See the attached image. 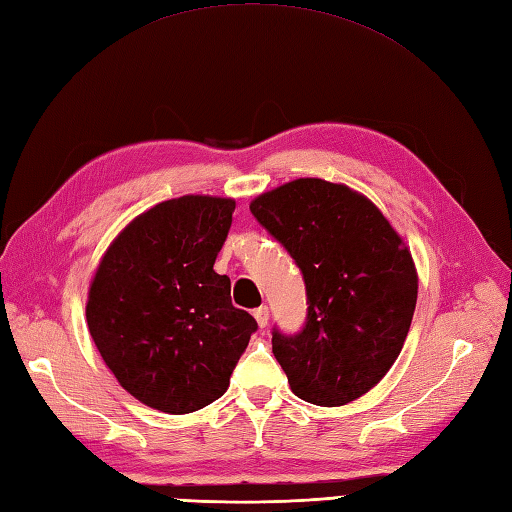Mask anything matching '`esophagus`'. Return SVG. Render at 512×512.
<instances>
[{
	"label": "esophagus",
	"instance_id": "34e87169",
	"mask_svg": "<svg viewBox=\"0 0 512 512\" xmlns=\"http://www.w3.org/2000/svg\"><path fill=\"white\" fill-rule=\"evenodd\" d=\"M254 317H256L258 326H260V328H265V326H267V322H269V309H267V306H258V309L254 311Z\"/></svg>",
	"mask_w": 512,
	"mask_h": 512
}]
</instances>
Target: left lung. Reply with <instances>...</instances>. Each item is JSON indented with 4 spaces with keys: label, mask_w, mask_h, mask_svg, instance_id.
Masks as SVG:
<instances>
[{
    "label": "left lung",
    "mask_w": 512,
    "mask_h": 512,
    "mask_svg": "<svg viewBox=\"0 0 512 512\" xmlns=\"http://www.w3.org/2000/svg\"><path fill=\"white\" fill-rule=\"evenodd\" d=\"M302 271L306 320L274 326L271 346L298 399L337 407L374 388L410 331L412 254L366 197L324 179H295L249 206Z\"/></svg>",
    "instance_id": "left-lung-1"
}]
</instances>
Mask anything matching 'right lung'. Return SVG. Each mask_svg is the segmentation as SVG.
Returning a JSON list of instances; mask_svg holds the SVG:
<instances>
[{
	"mask_svg": "<svg viewBox=\"0 0 512 512\" xmlns=\"http://www.w3.org/2000/svg\"><path fill=\"white\" fill-rule=\"evenodd\" d=\"M232 199L179 197L124 227L87 300L100 357L129 394L166 414H190L230 385L256 320L232 306L214 271Z\"/></svg>",
	"mask_w": 512,
	"mask_h": 512,
	"instance_id": "right-lung-1",
	"label": "right lung"
}]
</instances>
